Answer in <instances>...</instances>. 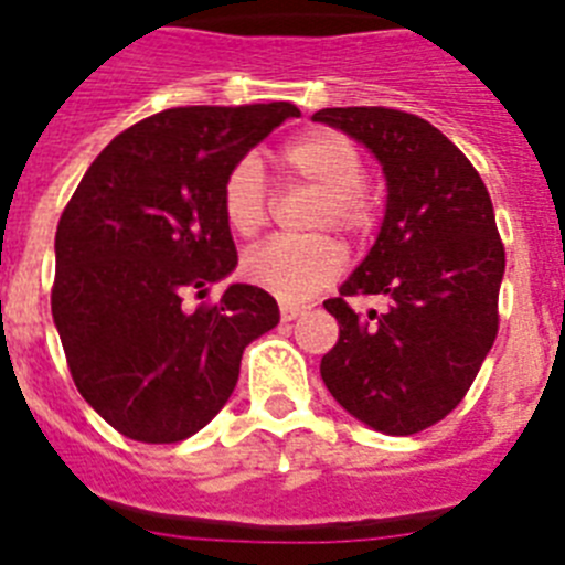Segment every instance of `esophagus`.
<instances>
[{"instance_id": "34e87169", "label": "esophagus", "mask_w": 565, "mask_h": 565, "mask_svg": "<svg viewBox=\"0 0 565 565\" xmlns=\"http://www.w3.org/2000/svg\"><path fill=\"white\" fill-rule=\"evenodd\" d=\"M299 313H302V308L299 306H288V302H282V306H279V319H282V322H294Z\"/></svg>"}]
</instances>
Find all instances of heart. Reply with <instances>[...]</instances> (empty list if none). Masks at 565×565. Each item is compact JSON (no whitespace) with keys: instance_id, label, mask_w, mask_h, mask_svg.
Returning <instances> with one entry per match:
<instances>
[{"instance_id":"1","label":"heart","mask_w":565,"mask_h":565,"mask_svg":"<svg viewBox=\"0 0 565 565\" xmlns=\"http://www.w3.org/2000/svg\"><path fill=\"white\" fill-rule=\"evenodd\" d=\"M279 167L288 183L319 192L322 203L313 214V228H333L342 237L362 243L379 223L373 194L362 186L364 158L356 143L333 129H311L279 149ZM221 209L228 228L239 237H254L271 217V189L257 158L246 154L223 178ZM344 252L333 237L268 239L243 257V274L252 286L274 294L282 302H302L328 288L342 274Z\"/></svg>"}]
</instances>
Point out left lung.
I'll use <instances>...</instances> for the list:
<instances>
[{
  "label": "left lung",
  "instance_id": "left-lung-1",
  "mask_svg": "<svg viewBox=\"0 0 565 565\" xmlns=\"http://www.w3.org/2000/svg\"><path fill=\"white\" fill-rule=\"evenodd\" d=\"M382 161V232L339 297L326 299L339 339L319 373L359 422L413 436L456 411L498 337L503 254L481 174L430 121L391 107L313 113ZM392 299L387 315H356L348 296Z\"/></svg>",
  "mask_w": 565,
  "mask_h": 565
}]
</instances>
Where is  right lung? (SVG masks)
Wrapping results in <instances>:
<instances>
[{
	"label": "right lung",
	"instance_id": "right-lung-1",
	"mask_svg": "<svg viewBox=\"0 0 565 565\" xmlns=\"http://www.w3.org/2000/svg\"><path fill=\"white\" fill-rule=\"evenodd\" d=\"M297 115L288 102L149 115L115 135L64 206L50 306L78 393L121 436H194L232 396L246 344L279 322L257 286L206 297L237 266L223 178Z\"/></svg>",
	"mask_w": 565,
	"mask_h": 565
}]
</instances>
